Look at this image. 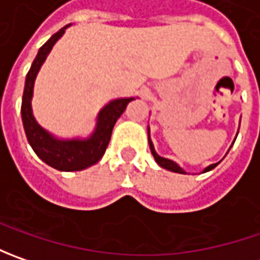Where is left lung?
<instances>
[{"instance_id":"obj_1","label":"left lung","mask_w":260,"mask_h":260,"mask_svg":"<svg viewBox=\"0 0 260 260\" xmlns=\"http://www.w3.org/2000/svg\"><path fill=\"white\" fill-rule=\"evenodd\" d=\"M149 146H150V152H152V155H153V157H155V160L159 164V165L162 166V168H165V169H168V171H172V172H176V174H185L184 171H182L179 166L176 165L175 162L169 160V159H165V157H160V156L157 155V153L155 152V147H153V145H152V142H150V140H149ZM215 166H217V164H214V165H210L208 168H205L204 172H208V171L214 169Z\"/></svg>"}]
</instances>
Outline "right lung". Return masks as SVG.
<instances>
[{"label": "right lung", "instance_id": "1", "mask_svg": "<svg viewBox=\"0 0 260 260\" xmlns=\"http://www.w3.org/2000/svg\"><path fill=\"white\" fill-rule=\"evenodd\" d=\"M65 28L66 27L60 28L40 47L39 53L31 63V68L25 76L23 103H21V118H23L27 140L33 147L36 155L45 164L57 171L72 172V171H82L88 166L95 165L104 156L115 121L124 113L127 104L135 98L114 100L108 105H105L98 115V123L94 135L86 140H57L37 124L31 111V96H33L36 75L42 63L45 62L46 56L52 50L53 45L65 33Z\"/></svg>", "mask_w": 260, "mask_h": 260}]
</instances>
